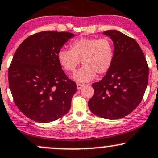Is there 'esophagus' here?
Wrapping results in <instances>:
<instances>
[{
    "label": "esophagus",
    "instance_id": "34e87169",
    "mask_svg": "<svg viewBox=\"0 0 158 158\" xmlns=\"http://www.w3.org/2000/svg\"><path fill=\"white\" fill-rule=\"evenodd\" d=\"M84 84H82V83H76V87H77V89H81L83 86H84Z\"/></svg>",
    "mask_w": 158,
    "mask_h": 158
}]
</instances>
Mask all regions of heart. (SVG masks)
Wrapping results in <instances>:
<instances>
[{"instance_id":"heart-1","label":"heart","mask_w":158,"mask_h":158,"mask_svg":"<svg viewBox=\"0 0 158 158\" xmlns=\"http://www.w3.org/2000/svg\"><path fill=\"white\" fill-rule=\"evenodd\" d=\"M57 58L60 67L68 73L74 72L81 60L83 65L74 73L73 79L86 82L93 79L96 73L103 75L110 70L115 58V48L108 37L81 38L70 43V50H59Z\"/></svg>"}]
</instances>
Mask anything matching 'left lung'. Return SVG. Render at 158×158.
<instances>
[{
  "label": "left lung",
  "instance_id": "left-lung-1",
  "mask_svg": "<svg viewBox=\"0 0 158 158\" xmlns=\"http://www.w3.org/2000/svg\"><path fill=\"white\" fill-rule=\"evenodd\" d=\"M103 34L113 41L115 58L104 77L92 84L94 93L88 107L100 118L118 119L131 113L143 100L148 85V66L133 38L115 30Z\"/></svg>",
  "mask_w": 158,
  "mask_h": 158
}]
</instances>
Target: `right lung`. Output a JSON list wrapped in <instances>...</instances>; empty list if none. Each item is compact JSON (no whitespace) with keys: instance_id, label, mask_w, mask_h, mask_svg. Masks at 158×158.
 Returning <instances> with one entry per match:
<instances>
[{"instance_id":"right-lung-1","label":"right lung","mask_w":158,"mask_h":158,"mask_svg":"<svg viewBox=\"0 0 158 158\" xmlns=\"http://www.w3.org/2000/svg\"><path fill=\"white\" fill-rule=\"evenodd\" d=\"M74 34L41 31L19 45L8 70L15 105L27 118L51 122L68 112L76 84L58 63V51Z\"/></svg>"}]
</instances>
